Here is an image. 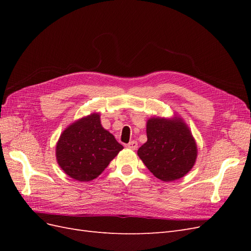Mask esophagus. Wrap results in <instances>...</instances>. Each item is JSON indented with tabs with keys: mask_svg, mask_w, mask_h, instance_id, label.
Returning <instances> with one entry per match:
<instances>
[{
	"mask_svg": "<svg viewBox=\"0 0 251 251\" xmlns=\"http://www.w3.org/2000/svg\"><path fill=\"white\" fill-rule=\"evenodd\" d=\"M126 148L131 149V150H137V148H138V143H137V141L132 140V141H130V142H128V143L126 144Z\"/></svg>",
	"mask_w": 251,
	"mask_h": 251,
	"instance_id": "34e87169",
	"label": "esophagus"
}]
</instances>
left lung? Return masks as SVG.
Segmentation results:
<instances>
[{"label":"left lung","mask_w":251,"mask_h":251,"mask_svg":"<svg viewBox=\"0 0 251 251\" xmlns=\"http://www.w3.org/2000/svg\"><path fill=\"white\" fill-rule=\"evenodd\" d=\"M147 135L148 141L139 148L138 156L155 177L169 182L182 178L192 170L197 146L180 119L151 118Z\"/></svg>","instance_id":"8db88e82"}]
</instances>
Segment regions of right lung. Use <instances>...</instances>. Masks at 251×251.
I'll return each instance as SVG.
<instances>
[{
	"mask_svg": "<svg viewBox=\"0 0 251 251\" xmlns=\"http://www.w3.org/2000/svg\"><path fill=\"white\" fill-rule=\"evenodd\" d=\"M123 149L101 126L100 115L95 113L63 132L56 144V159L68 176L88 182L100 176Z\"/></svg>",
	"mask_w": 251,
	"mask_h": 251,
	"instance_id": "1",
	"label": "right lung"
}]
</instances>
